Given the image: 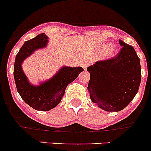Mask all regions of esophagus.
Masks as SVG:
<instances>
[{
    "mask_svg": "<svg viewBox=\"0 0 151 151\" xmlns=\"http://www.w3.org/2000/svg\"><path fill=\"white\" fill-rule=\"evenodd\" d=\"M88 65H89V63L88 62V61H84V62H82V67H83L84 69H87V67L88 66Z\"/></svg>",
    "mask_w": 151,
    "mask_h": 151,
    "instance_id": "esophagus-1",
    "label": "esophagus"
}]
</instances>
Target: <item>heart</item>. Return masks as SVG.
<instances>
[{
	"label": "heart",
	"mask_w": 151,
	"mask_h": 151,
	"mask_svg": "<svg viewBox=\"0 0 151 151\" xmlns=\"http://www.w3.org/2000/svg\"><path fill=\"white\" fill-rule=\"evenodd\" d=\"M108 49V50L106 51V54L107 55H112V54L115 52V47L113 46H110L109 45H104L102 46V49H101V51L104 53Z\"/></svg>",
	"instance_id": "b5f03b06"
}]
</instances>
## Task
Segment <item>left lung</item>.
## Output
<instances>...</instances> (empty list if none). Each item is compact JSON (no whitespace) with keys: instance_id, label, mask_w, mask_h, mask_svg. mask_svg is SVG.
<instances>
[{"instance_id":"8db88e82","label":"left lung","mask_w":151,"mask_h":151,"mask_svg":"<svg viewBox=\"0 0 151 151\" xmlns=\"http://www.w3.org/2000/svg\"><path fill=\"white\" fill-rule=\"evenodd\" d=\"M122 48L110 59L88 66V89L92 102L107 112H118L129 104L141 83L140 59L134 47L119 40Z\"/></svg>"}]
</instances>
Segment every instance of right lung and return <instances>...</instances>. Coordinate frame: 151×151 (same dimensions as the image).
Wrapping results in <instances>:
<instances>
[{"mask_svg": "<svg viewBox=\"0 0 151 151\" xmlns=\"http://www.w3.org/2000/svg\"><path fill=\"white\" fill-rule=\"evenodd\" d=\"M47 44V37L44 33L26 41L16 56L13 67L17 91L28 105L40 111H47L55 107L60 102L67 85L73 82L81 72L84 71L82 67L64 66L48 81L38 86L31 85L22 72L21 64L35 50L42 48Z\"/></svg>", "mask_w": 151, "mask_h": 151, "instance_id": "right-lung-1", "label": "right lung"}]
</instances>
